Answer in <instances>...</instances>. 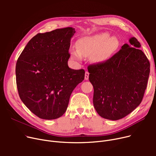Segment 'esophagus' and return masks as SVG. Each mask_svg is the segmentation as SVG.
<instances>
[{
    "instance_id": "obj_1",
    "label": "esophagus",
    "mask_w": 156,
    "mask_h": 156,
    "mask_svg": "<svg viewBox=\"0 0 156 156\" xmlns=\"http://www.w3.org/2000/svg\"><path fill=\"white\" fill-rule=\"evenodd\" d=\"M88 78H89V73L88 71H86L85 74V80H88Z\"/></svg>"
}]
</instances>
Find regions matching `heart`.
Wrapping results in <instances>:
<instances>
[{
	"label": "heart",
	"instance_id": "1",
	"mask_svg": "<svg viewBox=\"0 0 156 156\" xmlns=\"http://www.w3.org/2000/svg\"><path fill=\"white\" fill-rule=\"evenodd\" d=\"M119 45L115 37H111L108 33H102L94 36L86 37L78 40L77 48H71V56L73 59L80 61L83 57H92L96 62L108 59Z\"/></svg>",
	"mask_w": 156,
	"mask_h": 156
}]
</instances>
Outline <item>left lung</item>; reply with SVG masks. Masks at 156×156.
<instances>
[{
	"label": "left lung",
	"instance_id": "obj_1",
	"mask_svg": "<svg viewBox=\"0 0 156 156\" xmlns=\"http://www.w3.org/2000/svg\"><path fill=\"white\" fill-rule=\"evenodd\" d=\"M129 42L109 59L88 66L94 108L105 119L126 116L140 105L147 88L150 62L136 38Z\"/></svg>",
	"mask_w": 156,
	"mask_h": 156
}]
</instances>
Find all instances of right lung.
Here are the masks:
<instances>
[{
	"label": "right lung",
	"instance_id": "1",
	"mask_svg": "<svg viewBox=\"0 0 156 156\" xmlns=\"http://www.w3.org/2000/svg\"><path fill=\"white\" fill-rule=\"evenodd\" d=\"M75 28L38 34L27 44L16 66V85L22 102L44 119L62 116L71 94L85 78V70L69 68V49Z\"/></svg>",
	"mask_w": 156,
	"mask_h": 156
}]
</instances>
